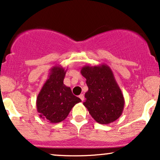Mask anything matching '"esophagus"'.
I'll return each mask as SVG.
<instances>
[{"label":"esophagus","instance_id":"1","mask_svg":"<svg viewBox=\"0 0 160 160\" xmlns=\"http://www.w3.org/2000/svg\"><path fill=\"white\" fill-rule=\"evenodd\" d=\"M79 97H80V99H81L82 100V101H83V100H84V95L83 94H80V96H79Z\"/></svg>","mask_w":160,"mask_h":160}]
</instances>
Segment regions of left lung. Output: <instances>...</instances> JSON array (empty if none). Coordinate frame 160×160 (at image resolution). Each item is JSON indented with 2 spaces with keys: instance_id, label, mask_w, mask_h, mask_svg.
<instances>
[{
  "instance_id": "obj_1",
  "label": "left lung",
  "mask_w": 160,
  "mask_h": 160,
  "mask_svg": "<svg viewBox=\"0 0 160 160\" xmlns=\"http://www.w3.org/2000/svg\"><path fill=\"white\" fill-rule=\"evenodd\" d=\"M80 72L88 88L83 105L92 118L101 124L117 120L122 114L125 101L111 69L106 64L86 65Z\"/></svg>"
}]
</instances>
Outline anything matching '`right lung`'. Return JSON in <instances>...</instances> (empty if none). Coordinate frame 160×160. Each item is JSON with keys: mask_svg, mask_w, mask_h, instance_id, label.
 <instances>
[{"mask_svg": "<svg viewBox=\"0 0 160 160\" xmlns=\"http://www.w3.org/2000/svg\"><path fill=\"white\" fill-rule=\"evenodd\" d=\"M67 70L59 65L53 67L37 96L39 116L51 123L64 120L72 108L81 102L80 98L72 93L69 87L63 84Z\"/></svg>", "mask_w": 160, "mask_h": 160, "instance_id": "obj_1", "label": "right lung"}]
</instances>
